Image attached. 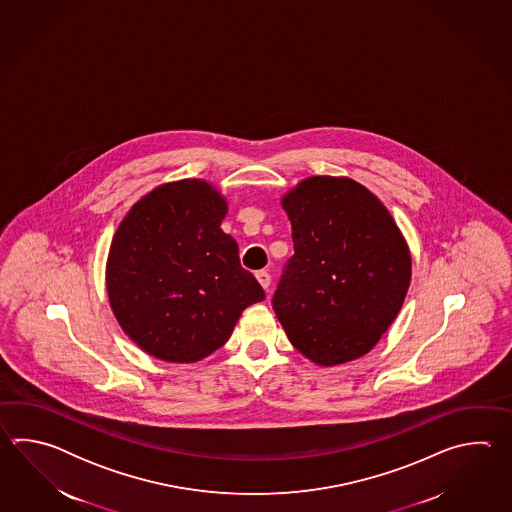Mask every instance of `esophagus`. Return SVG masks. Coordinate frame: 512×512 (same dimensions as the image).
<instances>
[{"label":"esophagus","instance_id":"esophagus-1","mask_svg":"<svg viewBox=\"0 0 512 512\" xmlns=\"http://www.w3.org/2000/svg\"><path fill=\"white\" fill-rule=\"evenodd\" d=\"M256 278H258V282L261 283V287L267 291L269 289V285H271V274H269V271H258L256 272Z\"/></svg>","mask_w":512,"mask_h":512}]
</instances>
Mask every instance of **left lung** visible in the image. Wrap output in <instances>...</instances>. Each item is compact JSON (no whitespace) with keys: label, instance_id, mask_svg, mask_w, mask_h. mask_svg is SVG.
I'll use <instances>...</instances> for the list:
<instances>
[{"label":"left lung","instance_id":"left-lung-1","mask_svg":"<svg viewBox=\"0 0 512 512\" xmlns=\"http://www.w3.org/2000/svg\"><path fill=\"white\" fill-rule=\"evenodd\" d=\"M294 254L272 309L294 348L320 366L366 355L401 311L412 258L390 212L346 177L316 175L283 197Z\"/></svg>","mask_w":512,"mask_h":512}]
</instances>
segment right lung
Segmentation results:
<instances>
[{
  "label": "right lung",
  "mask_w": 512,
  "mask_h": 512,
  "mask_svg": "<svg viewBox=\"0 0 512 512\" xmlns=\"http://www.w3.org/2000/svg\"><path fill=\"white\" fill-rule=\"evenodd\" d=\"M227 203L185 179L159 186L122 219L109 249V304L126 335L152 357L197 362L221 348L245 307L265 300L219 229Z\"/></svg>",
  "instance_id": "right-lung-1"
}]
</instances>
